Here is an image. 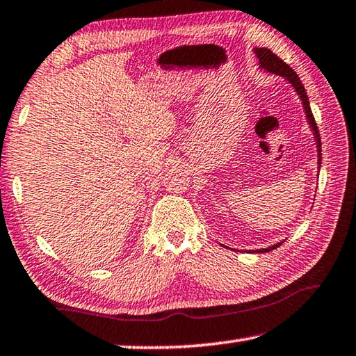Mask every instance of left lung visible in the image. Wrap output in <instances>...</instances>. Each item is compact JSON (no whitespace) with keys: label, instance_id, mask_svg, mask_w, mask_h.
Masks as SVG:
<instances>
[{"label":"left lung","instance_id":"8db88e82","mask_svg":"<svg viewBox=\"0 0 356 356\" xmlns=\"http://www.w3.org/2000/svg\"><path fill=\"white\" fill-rule=\"evenodd\" d=\"M256 56L259 59V64H261V67L265 69L267 72H272L275 75H281L284 76L286 80H289L292 83V86L295 88V91L298 92L301 102H303V106H305V113H306V118H308V122L311 125L312 131H314V136H316V143H317V152H318V165L322 163V143H321V135H318V129H317V124H316V119L312 116V111H311V106H309V99L308 95H306L305 91V86L301 84L298 75L295 74L293 69L291 65H287L284 61H282L281 58H278L275 55V53L270 50V48H256L254 50ZM281 243H276L273 246H268V248H264V250H256L257 252H267V251H272L275 248H278Z\"/></svg>","mask_w":356,"mask_h":356}]
</instances>
